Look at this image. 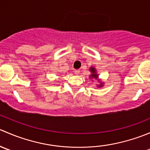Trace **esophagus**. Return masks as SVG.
<instances>
[{
    "instance_id": "34e87169",
    "label": "esophagus",
    "mask_w": 150,
    "mask_h": 150,
    "mask_svg": "<svg viewBox=\"0 0 150 150\" xmlns=\"http://www.w3.org/2000/svg\"><path fill=\"white\" fill-rule=\"evenodd\" d=\"M79 73H80V71L79 70H75V75H79Z\"/></svg>"
}]
</instances>
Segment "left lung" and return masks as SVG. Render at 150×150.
<instances>
[{
	"label": "left lung",
	"mask_w": 150,
	"mask_h": 150,
	"mask_svg": "<svg viewBox=\"0 0 150 150\" xmlns=\"http://www.w3.org/2000/svg\"><path fill=\"white\" fill-rule=\"evenodd\" d=\"M90 70L91 71V72H92V75H91V76L90 77H91V78H95V79H97L98 78V75H96V70H95V69L94 68H93V67H91V69H90ZM99 87H102V85L101 84V85H99Z\"/></svg>",
	"instance_id": "left-lung-1"
}]
</instances>
